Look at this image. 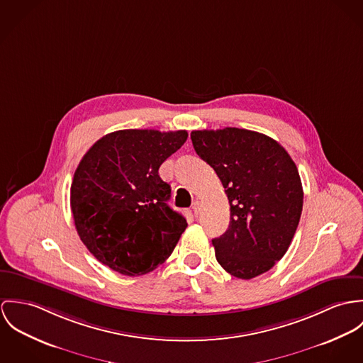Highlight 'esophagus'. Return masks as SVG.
I'll return each instance as SVG.
<instances>
[{
	"instance_id": "1",
	"label": "esophagus",
	"mask_w": 363,
	"mask_h": 363,
	"mask_svg": "<svg viewBox=\"0 0 363 363\" xmlns=\"http://www.w3.org/2000/svg\"><path fill=\"white\" fill-rule=\"evenodd\" d=\"M201 201H195V203H194V206H192V211H194V214H195V216H198V214L201 213Z\"/></svg>"
}]
</instances>
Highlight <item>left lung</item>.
<instances>
[{
	"label": "left lung",
	"instance_id": "8db88e82",
	"mask_svg": "<svg viewBox=\"0 0 363 363\" xmlns=\"http://www.w3.org/2000/svg\"><path fill=\"white\" fill-rule=\"evenodd\" d=\"M191 139L230 201V227L211 241L217 262L242 280L269 272L288 250L302 213L295 162L279 142L255 130L204 129Z\"/></svg>",
	"mask_w": 363,
	"mask_h": 363
}]
</instances>
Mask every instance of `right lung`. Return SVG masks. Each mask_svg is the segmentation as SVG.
I'll use <instances>...</instances> for the list:
<instances>
[{
  "label": "right lung",
  "mask_w": 363,
  "mask_h": 363,
  "mask_svg": "<svg viewBox=\"0 0 363 363\" xmlns=\"http://www.w3.org/2000/svg\"><path fill=\"white\" fill-rule=\"evenodd\" d=\"M188 139L186 130L123 129L99 139L71 185V210L84 246L123 276L153 272L188 227L167 201L159 168Z\"/></svg>",
  "instance_id": "obj_1"
}]
</instances>
